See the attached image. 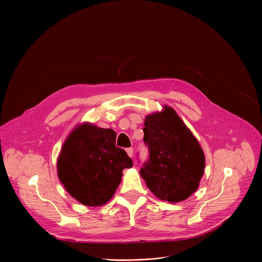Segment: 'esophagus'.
Here are the masks:
<instances>
[{
    "mask_svg": "<svg viewBox=\"0 0 262 262\" xmlns=\"http://www.w3.org/2000/svg\"><path fill=\"white\" fill-rule=\"evenodd\" d=\"M126 152H127V155H128V157H133V155H134V149H133V147H129V148H126Z\"/></svg>",
    "mask_w": 262,
    "mask_h": 262,
    "instance_id": "1",
    "label": "esophagus"
}]
</instances>
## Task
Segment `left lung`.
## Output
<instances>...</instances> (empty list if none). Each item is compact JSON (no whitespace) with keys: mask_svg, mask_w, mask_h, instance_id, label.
Listing matches in <instances>:
<instances>
[{"mask_svg":"<svg viewBox=\"0 0 262 262\" xmlns=\"http://www.w3.org/2000/svg\"><path fill=\"white\" fill-rule=\"evenodd\" d=\"M144 125L149 157L140 174L148 189L172 203L189 198L198 189L205 166L198 141L172 107L148 115Z\"/></svg>","mask_w":262,"mask_h":262,"instance_id":"1","label":"left lung"}]
</instances>
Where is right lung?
I'll return each mask as SVG.
<instances>
[{
	"mask_svg": "<svg viewBox=\"0 0 262 262\" xmlns=\"http://www.w3.org/2000/svg\"><path fill=\"white\" fill-rule=\"evenodd\" d=\"M133 165L124 149L116 147L113 129L85 123L65 141L57 166L70 196L84 205L99 206L113 197L122 171Z\"/></svg>",
	"mask_w": 262,
	"mask_h": 262,
	"instance_id": "obj_1",
	"label": "right lung"
}]
</instances>
